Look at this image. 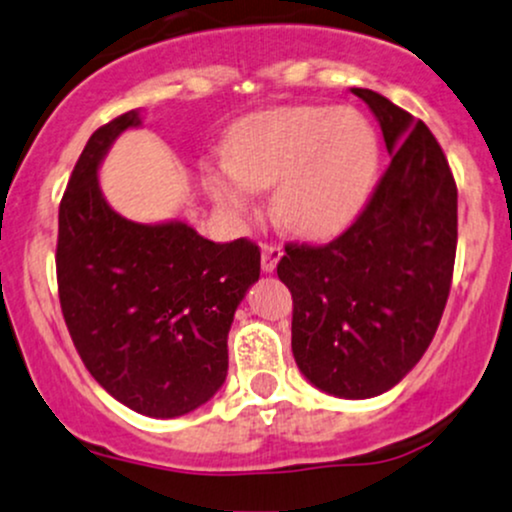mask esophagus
Wrapping results in <instances>:
<instances>
[{"label":"esophagus","mask_w":512,"mask_h":512,"mask_svg":"<svg viewBox=\"0 0 512 512\" xmlns=\"http://www.w3.org/2000/svg\"><path fill=\"white\" fill-rule=\"evenodd\" d=\"M282 254H285V251H282L280 244H266V246H263V249H261L263 273H273V270L278 268Z\"/></svg>","instance_id":"1"}]
</instances>
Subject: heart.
Segmentation results:
<instances>
[{
  "label": "heart",
  "mask_w": 512,
  "mask_h": 512,
  "mask_svg": "<svg viewBox=\"0 0 512 512\" xmlns=\"http://www.w3.org/2000/svg\"><path fill=\"white\" fill-rule=\"evenodd\" d=\"M381 143L357 110L280 107L232 129L227 160L201 170L206 194L222 210L246 215L254 189L273 191V210L292 234L330 239L362 215L378 182Z\"/></svg>",
  "instance_id": "heart-1"
}]
</instances>
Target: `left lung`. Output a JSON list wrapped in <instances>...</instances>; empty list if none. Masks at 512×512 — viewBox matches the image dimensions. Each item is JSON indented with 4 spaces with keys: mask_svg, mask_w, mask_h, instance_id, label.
Here are the masks:
<instances>
[{
    "mask_svg": "<svg viewBox=\"0 0 512 512\" xmlns=\"http://www.w3.org/2000/svg\"><path fill=\"white\" fill-rule=\"evenodd\" d=\"M390 165L357 220L323 246L287 244L292 352L311 386L364 400L390 390L434 340L458 246V186L422 119L369 88Z\"/></svg>",
    "mask_w": 512,
    "mask_h": 512,
    "instance_id": "1",
    "label": "left lung"
}]
</instances>
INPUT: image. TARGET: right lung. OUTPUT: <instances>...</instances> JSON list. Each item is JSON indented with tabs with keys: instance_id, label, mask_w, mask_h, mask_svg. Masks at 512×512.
<instances>
[{
	"instance_id": "obj_1",
	"label": "right lung",
	"mask_w": 512,
	"mask_h": 512,
	"mask_svg": "<svg viewBox=\"0 0 512 512\" xmlns=\"http://www.w3.org/2000/svg\"><path fill=\"white\" fill-rule=\"evenodd\" d=\"M131 110L88 138L59 203V304L83 364L138 414L194 412L227 378V333L261 275L249 239L215 244L182 220H126L102 196L98 167Z\"/></svg>"
}]
</instances>
